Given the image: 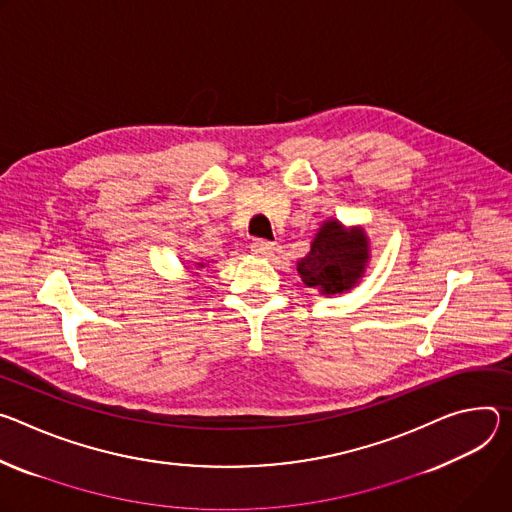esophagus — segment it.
<instances>
[{
    "label": "esophagus",
    "mask_w": 512,
    "mask_h": 512,
    "mask_svg": "<svg viewBox=\"0 0 512 512\" xmlns=\"http://www.w3.org/2000/svg\"><path fill=\"white\" fill-rule=\"evenodd\" d=\"M250 248H252V252H254L256 256H262V258L274 256V250H276V246H274L272 242H266V240H254Z\"/></svg>",
    "instance_id": "1"
}]
</instances>
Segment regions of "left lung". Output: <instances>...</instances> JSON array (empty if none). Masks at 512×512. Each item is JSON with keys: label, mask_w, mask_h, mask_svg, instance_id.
<instances>
[{"label": "left lung", "mask_w": 512, "mask_h": 512, "mask_svg": "<svg viewBox=\"0 0 512 512\" xmlns=\"http://www.w3.org/2000/svg\"><path fill=\"white\" fill-rule=\"evenodd\" d=\"M368 260L370 246L362 227L327 219L311 242V252L299 260L297 272L321 295H339L358 285Z\"/></svg>", "instance_id": "1"}]
</instances>
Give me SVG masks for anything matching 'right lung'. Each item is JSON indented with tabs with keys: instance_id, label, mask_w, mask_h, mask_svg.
Masks as SVG:
<instances>
[{
	"instance_id": "right-lung-1",
	"label": "right lung",
	"mask_w": 512,
	"mask_h": 512,
	"mask_svg": "<svg viewBox=\"0 0 512 512\" xmlns=\"http://www.w3.org/2000/svg\"><path fill=\"white\" fill-rule=\"evenodd\" d=\"M199 266H203V264H199Z\"/></svg>"
}]
</instances>
